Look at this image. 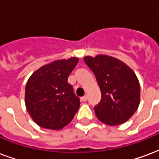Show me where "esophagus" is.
I'll list each match as a JSON object with an SVG mask.
<instances>
[{"label":"esophagus","mask_w":159,"mask_h":159,"mask_svg":"<svg viewBox=\"0 0 159 159\" xmlns=\"http://www.w3.org/2000/svg\"><path fill=\"white\" fill-rule=\"evenodd\" d=\"M87 100H88V96L87 95H84V96L82 97V100L83 101H87Z\"/></svg>","instance_id":"obj_1"}]
</instances>
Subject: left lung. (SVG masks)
<instances>
[{
  "label": "left lung",
  "instance_id": "1",
  "mask_svg": "<svg viewBox=\"0 0 159 159\" xmlns=\"http://www.w3.org/2000/svg\"><path fill=\"white\" fill-rule=\"evenodd\" d=\"M96 77L101 100L94 107L98 119L110 126L125 123L139 107L140 88L135 73L122 60L106 54L85 56Z\"/></svg>",
  "mask_w": 159,
  "mask_h": 159
}]
</instances>
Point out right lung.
<instances>
[{
	"mask_svg": "<svg viewBox=\"0 0 159 159\" xmlns=\"http://www.w3.org/2000/svg\"><path fill=\"white\" fill-rule=\"evenodd\" d=\"M79 58L57 59L32 73L27 81L25 103L30 116L42 128L59 130L69 124L80 107L68 76Z\"/></svg>",
	"mask_w": 159,
	"mask_h": 159,
	"instance_id": "right-lung-1",
	"label": "right lung"
}]
</instances>
